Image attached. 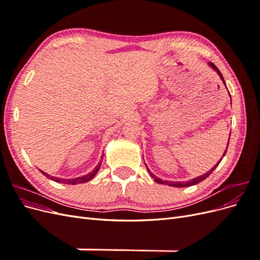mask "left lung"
<instances>
[{
    "instance_id": "1",
    "label": "left lung",
    "mask_w": 260,
    "mask_h": 260,
    "mask_svg": "<svg viewBox=\"0 0 260 260\" xmlns=\"http://www.w3.org/2000/svg\"><path fill=\"white\" fill-rule=\"evenodd\" d=\"M209 65L212 67V68H214L215 70H216V72L218 73V75L220 76V78H221V79H222V81H223V83L225 84V82H224V79H223V76H222V74L221 73H220V70L214 65V64H212V62L210 61L209 62ZM228 145H229V142H228ZM226 149H228V147H226ZM226 149H225V152H224V154H223V156L225 155V153H226ZM222 159V158H221ZM219 162H220V160L217 162V165H215V167L214 168H211V170H209L208 172H207V174H205V175H203V176H201V177H198V178H195V179H192V180H188V181H186V182H172V181H170V182H169V181H162V180H160L159 178H157L155 175H153L152 174V172L151 171H149V169L147 168V166H146V165H145V166H146V169H147V171L149 172V175H151V177L156 181V182L157 183H160V184H168V185H170V186H177V187H184V186H191V185H194V184H198V183H200V182H202V181L203 180H205L210 174H211V172L212 171H214L215 169H216V167L218 166V165H219Z\"/></svg>"
}]
</instances>
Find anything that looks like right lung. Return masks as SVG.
I'll list each match as a JSON object with an SVG mask.
<instances>
[{
	"instance_id": "right-lung-1",
	"label": "right lung",
	"mask_w": 260,
	"mask_h": 260,
	"mask_svg": "<svg viewBox=\"0 0 260 260\" xmlns=\"http://www.w3.org/2000/svg\"><path fill=\"white\" fill-rule=\"evenodd\" d=\"M101 164H102V161L98 164V166H96L95 168H94V170H93L92 172H90V174L85 175V176H83V177L75 178V179H61V178H55V177H52V176H50V175H48V174H45V172H43V171H41V170H40V171L42 172V175H44L46 178H49V179H51V180L55 181V182H58V183H65V184H77V183H84V182H86V181L91 180L94 176H95V175L98 174V171H99V169H100V167H101Z\"/></svg>"
}]
</instances>
